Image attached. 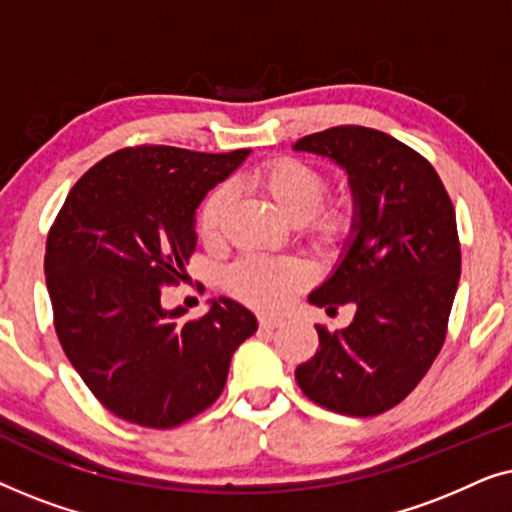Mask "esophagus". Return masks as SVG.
Here are the masks:
<instances>
[{"label": "esophagus", "instance_id": "obj_1", "mask_svg": "<svg viewBox=\"0 0 512 512\" xmlns=\"http://www.w3.org/2000/svg\"><path fill=\"white\" fill-rule=\"evenodd\" d=\"M284 321L282 319H275V317H258V326L265 328V331H272V328H279Z\"/></svg>", "mask_w": 512, "mask_h": 512}]
</instances>
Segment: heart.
<instances>
[{
    "instance_id": "obj_1",
    "label": "heart",
    "mask_w": 512,
    "mask_h": 512,
    "mask_svg": "<svg viewBox=\"0 0 512 512\" xmlns=\"http://www.w3.org/2000/svg\"><path fill=\"white\" fill-rule=\"evenodd\" d=\"M251 179L286 219L305 221L312 240L321 247H342L356 233L361 216L359 200L349 193L324 200L328 179L319 167L293 156H279L258 165ZM230 198L233 193L223 184L214 186L202 198L195 214V230L202 242H216ZM310 279L312 272L307 263L293 256L244 254L226 270L228 291L242 303L265 312H277L289 305Z\"/></svg>"
}]
</instances>
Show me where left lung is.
Returning a JSON list of instances; mask_svg holds the SVG:
<instances>
[{
  "label": "left lung",
  "instance_id": "1",
  "mask_svg": "<svg viewBox=\"0 0 512 512\" xmlns=\"http://www.w3.org/2000/svg\"><path fill=\"white\" fill-rule=\"evenodd\" d=\"M349 174L359 200L354 242L310 303L356 305L342 331L317 324L319 349L296 368L298 387L321 408L382 415L429 373L443 349L461 275L457 216L438 172L387 132L335 125L298 139Z\"/></svg>",
  "mask_w": 512,
  "mask_h": 512
}]
</instances>
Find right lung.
<instances>
[{"mask_svg":"<svg viewBox=\"0 0 512 512\" xmlns=\"http://www.w3.org/2000/svg\"><path fill=\"white\" fill-rule=\"evenodd\" d=\"M247 156L128 146L76 181L48 230L55 333L93 396L125 422L172 429L200 415L256 333L254 314L230 298L188 321L160 305V289L186 275L200 200Z\"/></svg>","mask_w":512,"mask_h":512,"instance_id":"1","label":"right lung"}]
</instances>
